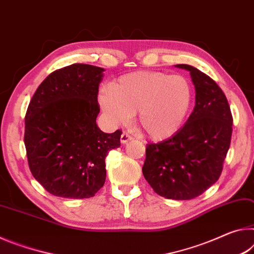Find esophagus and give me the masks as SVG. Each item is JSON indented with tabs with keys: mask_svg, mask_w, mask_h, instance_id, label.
<instances>
[{
	"mask_svg": "<svg viewBox=\"0 0 254 254\" xmlns=\"http://www.w3.org/2000/svg\"><path fill=\"white\" fill-rule=\"evenodd\" d=\"M132 139H134V137L130 136L129 134H127V132H124L122 137H120V142H122V144L129 143V142H131Z\"/></svg>",
	"mask_w": 254,
	"mask_h": 254,
	"instance_id": "34e87169",
	"label": "esophagus"
}]
</instances>
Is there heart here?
I'll return each instance as SVG.
<instances>
[{"mask_svg":"<svg viewBox=\"0 0 254 254\" xmlns=\"http://www.w3.org/2000/svg\"><path fill=\"white\" fill-rule=\"evenodd\" d=\"M193 100V88L184 75L139 70L126 74L99 95L100 105L116 124L136 114L139 130L153 140H164L180 130Z\"/></svg>","mask_w":254,"mask_h":254,"instance_id":"obj_1","label":"heart"}]
</instances>
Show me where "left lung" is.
<instances>
[{"instance_id":"obj_1","label":"left lung","mask_w":254,"mask_h":254,"mask_svg":"<svg viewBox=\"0 0 254 254\" xmlns=\"http://www.w3.org/2000/svg\"><path fill=\"white\" fill-rule=\"evenodd\" d=\"M189 70L196 105L184 127L171 138L147 144L143 174L157 194L168 199L196 198L218 180L230 148L233 117L225 94L213 78Z\"/></svg>"}]
</instances>
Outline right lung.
<instances>
[{"label":"right lung","mask_w":254,"mask_h":254,"mask_svg":"<svg viewBox=\"0 0 254 254\" xmlns=\"http://www.w3.org/2000/svg\"><path fill=\"white\" fill-rule=\"evenodd\" d=\"M102 67L73 64L49 74L28 106L24 128L33 178L62 198L93 197L106 181V156L122 130H100L97 117Z\"/></svg>","instance_id":"obj_1"}]
</instances>
